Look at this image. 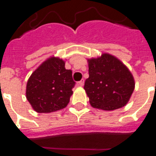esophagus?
<instances>
[{
  "label": "esophagus",
  "mask_w": 156,
  "mask_h": 156,
  "mask_svg": "<svg viewBox=\"0 0 156 156\" xmlns=\"http://www.w3.org/2000/svg\"><path fill=\"white\" fill-rule=\"evenodd\" d=\"M77 85H78L79 87H83V86H84V80H81L80 81H79V82L77 83Z\"/></svg>",
  "instance_id": "34e87169"
}]
</instances>
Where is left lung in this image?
<instances>
[{
    "instance_id": "left-lung-1",
    "label": "left lung",
    "mask_w": 156,
    "mask_h": 156,
    "mask_svg": "<svg viewBox=\"0 0 156 156\" xmlns=\"http://www.w3.org/2000/svg\"><path fill=\"white\" fill-rule=\"evenodd\" d=\"M89 77L84 89L91 107L112 111L124 107L134 90V79L123 63L105 53L98 58L87 59Z\"/></svg>"
}]
</instances>
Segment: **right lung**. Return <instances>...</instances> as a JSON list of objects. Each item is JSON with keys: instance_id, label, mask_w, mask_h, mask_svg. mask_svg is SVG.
I'll return each mask as SVG.
<instances>
[{"instance_id": "obj_1", "label": "right lung", "mask_w": 156, "mask_h": 156, "mask_svg": "<svg viewBox=\"0 0 156 156\" xmlns=\"http://www.w3.org/2000/svg\"><path fill=\"white\" fill-rule=\"evenodd\" d=\"M65 66L62 58L52 56L32 73L27 80L26 98L34 111L48 113L68 105L76 82L72 71Z\"/></svg>"}]
</instances>
